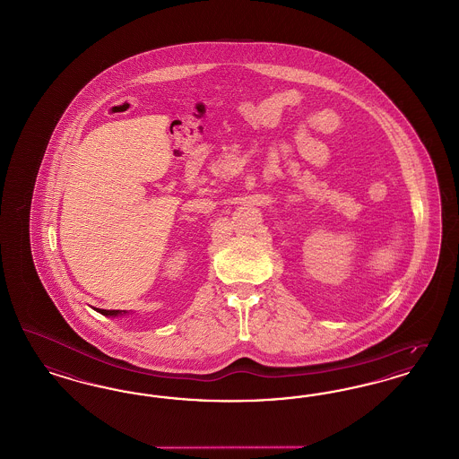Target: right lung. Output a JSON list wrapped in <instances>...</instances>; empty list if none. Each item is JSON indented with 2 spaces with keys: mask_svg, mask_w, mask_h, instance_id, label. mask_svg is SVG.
Masks as SVG:
<instances>
[{
  "mask_svg": "<svg viewBox=\"0 0 459 459\" xmlns=\"http://www.w3.org/2000/svg\"><path fill=\"white\" fill-rule=\"evenodd\" d=\"M97 311L104 314V316H117V314H121L119 311H108V309H97Z\"/></svg>",
  "mask_w": 459,
  "mask_h": 459,
  "instance_id": "add662e5",
  "label": "right lung"
}]
</instances>
